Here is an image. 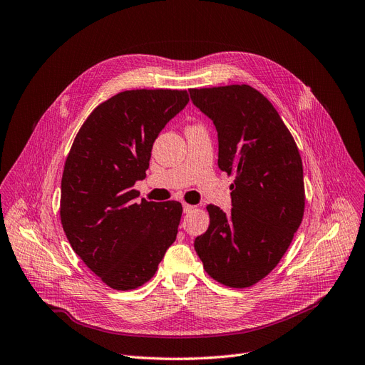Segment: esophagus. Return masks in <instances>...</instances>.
Returning <instances> with one entry per match:
<instances>
[{
	"instance_id": "esophagus-1",
	"label": "esophagus",
	"mask_w": 365,
	"mask_h": 365,
	"mask_svg": "<svg viewBox=\"0 0 365 365\" xmlns=\"http://www.w3.org/2000/svg\"><path fill=\"white\" fill-rule=\"evenodd\" d=\"M195 207L194 205H191V204H186V202H183V212L185 213H189V212H192Z\"/></svg>"
}]
</instances>
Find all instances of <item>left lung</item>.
Returning <instances> with one entry per match:
<instances>
[{
  "mask_svg": "<svg viewBox=\"0 0 365 365\" xmlns=\"http://www.w3.org/2000/svg\"><path fill=\"white\" fill-rule=\"evenodd\" d=\"M189 93L216 126L219 168L235 173L231 212L207 205L210 225L194 247L209 276L247 288L279 264L303 220V163L287 125L257 89L230 85Z\"/></svg>",
  "mask_w": 365,
  "mask_h": 365,
  "instance_id": "8db88e82",
  "label": "left lung"
}]
</instances>
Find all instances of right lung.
Wrapping results in <instances>:
<instances>
[{
	"mask_svg": "<svg viewBox=\"0 0 365 365\" xmlns=\"http://www.w3.org/2000/svg\"><path fill=\"white\" fill-rule=\"evenodd\" d=\"M186 91L135 89L101 103L78 130L61 182V222L81 259L110 288L135 289L158 270L182 217L178 201L141 200L152 146L185 108Z\"/></svg>",
	"mask_w": 365,
	"mask_h": 365,
	"instance_id": "obj_1",
	"label": "right lung"
}]
</instances>
